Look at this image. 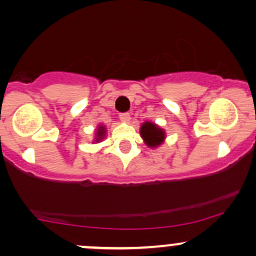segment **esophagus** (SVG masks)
Segmentation results:
<instances>
[{
	"label": "esophagus",
	"instance_id": "obj_1",
	"mask_svg": "<svg viewBox=\"0 0 256 256\" xmlns=\"http://www.w3.org/2000/svg\"><path fill=\"white\" fill-rule=\"evenodd\" d=\"M120 120H122V122H130V120H131V116L128 113H122V114H120Z\"/></svg>",
	"mask_w": 256,
	"mask_h": 256
}]
</instances>
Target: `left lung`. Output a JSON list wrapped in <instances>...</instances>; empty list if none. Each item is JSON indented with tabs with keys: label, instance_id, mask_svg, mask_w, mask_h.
Masks as SVG:
<instances>
[{
	"label": "left lung",
	"instance_id": "1",
	"mask_svg": "<svg viewBox=\"0 0 256 256\" xmlns=\"http://www.w3.org/2000/svg\"><path fill=\"white\" fill-rule=\"evenodd\" d=\"M140 132L146 144L150 146V148H156V146L162 144L166 137L165 131L152 122H143L140 128Z\"/></svg>",
	"mask_w": 256,
	"mask_h": 256
}]
</instances>
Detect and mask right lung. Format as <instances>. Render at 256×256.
Segmentation results:
<instances>
[{
    "label": "right lung",
    "instance_id": "add662e5",
    "mask_svg": "<svg viewBox=\"0 0 256 256\" xmlns=\"http://www.w3.org/2000/svg\"><path fill=\"white\" fill-rule=\"evenodd\" d=\"M106 136V126L104 125H98V128H96L95 132V142H101Z\"/></svg>",
    "mask_w": 256,
    "mask_h": 256
}]
</instances>
